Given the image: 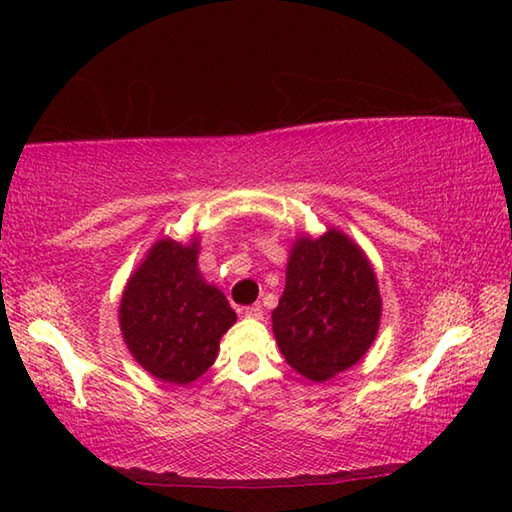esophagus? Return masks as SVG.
I'll return each mask as SVG.
<instances>
[{"label": "esophagus", "mask_w": 512, "mask_h": 512, "mask_svg": "<svg viewBox=\"0 0 512 512\" xmlns=\"http://www.w3.org/2000/svg\"><path fill=\"white\" fill-rule=\"evenodd\" d=\"M244 316H246V318H262V316H264V309L259 307V305L246 307V309H244Z\"/></svg>", "instance_id": "obj_1"}]
</instances>
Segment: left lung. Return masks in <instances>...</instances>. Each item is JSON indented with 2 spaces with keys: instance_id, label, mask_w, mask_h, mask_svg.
Listing matches in <instances>:
<instances>
[{
  "instance_id": "obj_1",
  "label": "left lung",
  "mask_w": 512,
  "mask_h": 512,
  "mask_svg": "<svg viewBox=\"0 0 512 512\" xmlns=\"http://www.w3.org/2000/svg\"><path fill=\"white\" fill-rule=\"evenodd\" d=\"M273 334L289 366L311 381L352 368L375 343L381 296L375 268L339 228L293 241Z\"/></svg>"
}]
</instances>
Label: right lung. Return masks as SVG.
<instances>
[{"instance_id":"obj_1","label":"right lung","mask_w":512,"mask_h":512,"mask_svg":"<svg viewBox=\"0 0 512 512\" xmlns=\"http://www.w3.org/2000/svg\"><path fill=\"white\" fill-rule=\"evenodd\" d=\"M201 241L169 237L146 250L119 300V329L133 359L164 384L187 386L207 372L237 323L228 298L198 271Z\"/></svg>"}]
</instances>
